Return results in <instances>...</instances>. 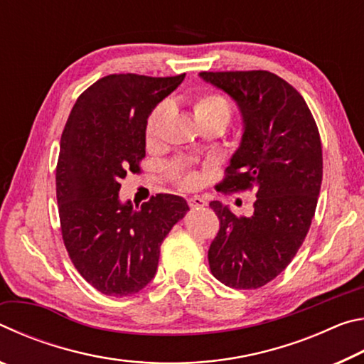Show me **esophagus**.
<instances>
[{"instance_id": "34e87169", "label": "esophagus", "mask_w": 364, "mask_h": 364, "mask_svg": "<svg viewBox=\"0 0 364 364\" xmlns=\"http://www.w3.org/2000/svg\"><path fill=\"white\" fill-rule=\"evenodd\" d=\"M188 204L191 208H202L207 205V200L204 197H199V196H194V197H189L188 199Z\"/></svg>"}]
</instances>
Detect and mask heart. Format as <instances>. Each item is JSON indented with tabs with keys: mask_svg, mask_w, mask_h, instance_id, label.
<instances>
[{
	"mask_svg": "<svg viewBox=\"0 0 364 364\" xmlns=\"http://www.w3.org/2000/svg\"><path fill=\"white\" fill-rule=\"evenodd\" d=\"M167 102H160L151 110L144 128L147 144L156 143V139L159 138L160 125H162L164 117L167 114ZM193 109L199 125H204V123H217V125L226 127L232 117V106L230 100L225 95L217 93V91H207V93L197 96L193 102ZM167 173L184 189L197 188L202 180L199 171L184 159H176L175 162H171L167 167Z\"/></svg>",
	"mask_w": 364,
	"mask_h": 364,
	"instance_id": "b5f03b06",
	"label": "heart"
}]
</instances>
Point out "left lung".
Wrapping results in <instances>:
<instances>
[{
  "instance_id": "8db88e82",
  "label": "left lung",
  "mask_w": 364,
  "mask_h": 364,
  "mask_svg": "<svg viewBox=\"0 0 364 364\" xmlns=\"http://www.w3.org/2000/svg\"><path fill=\"white\" fill-rule=\"evenodd\" d=\"M239 104L244 134L217 186L255 189L252 217L210 202L220 230L208 249L212 274L232 289H258L287 268L315 217L323 180L321 138L292 85L268 70L200 72Z\"/></svg>"
}]
</instances>
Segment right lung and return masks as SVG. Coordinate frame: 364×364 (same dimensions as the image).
I'll return each instance as SVG.
<instances>
[{
	"label": "right lung",
	"mask_w": 364,
	"mask_h": 364,
	"mask_svg": "<svg viewBox=\"0 0 364 364\" xmlns=\"http://www.w3.org/2000/svg\"><path fill=\"white\" fill-rule=\"evenodd\" d=\"M184 80L112 73L86 88L60 136L56 197L63 241L88 284L127 297L149 284L160 245L189 207L183 197L152 196L141 207L120 204L127 171L146 157V120Z\"/></svg>",
	"instance_id": "add662e5"
}]
</instances>
